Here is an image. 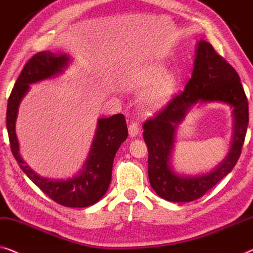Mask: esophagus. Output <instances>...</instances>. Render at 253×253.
<instances>
[{"label":"esophagus","mask_w":253,"mask_h":253,"mask_svg":"<svg viewBox=\"0 0 253 253\" xmlns=\"http://www.w3.org/2000/svg\"><path fill=\"white\" fill-rule=\"evenodd\" d=\"M128 131H129V136L133 138V137H136L138 135V131H140V129H138V125L136 123H131L129 127H128Z\"/></svg>","instance_id":"1"}]
</instances>
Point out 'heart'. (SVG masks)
<instances>
[{
	"label": "heart",
	"mask_w": 253,
	"mask_h": 253,
	"mask_svg": "<svg viewBox=\"0 0 253 253\" xmlns=\"http://www.w3.org/2000/svg\"><path fill=\"white\" fill-rule=\"evenodd\" d=\"M179 79L169 73L164 63H151L141 69L126 84L129 90H144L140 105L145 113H152L165 106L175 94Z\"/></svg>",
	"instance_id": "1"
}]
</instances>
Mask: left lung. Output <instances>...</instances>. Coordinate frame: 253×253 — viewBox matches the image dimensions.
I'll use <instances>...</instances> for the list:
<instances>
[{"mask_svg":"<svg viewBox=\"0 0 253 253\" xmlns=\"http://www.w3.org/2000/svg\"><path fill=\"white\" fill-rule=\"evenodd\" d=\"M195 56L193 74L183 92L143 125L149 181L159 197L173 203L198 199L232 172L241 156L249 124L248 98L236 71L202 39L197 41ZM209 102L227 104L233 110L230 150L212 170L196 174L177 172L171 164L177 126L191 108Z\"/></svg>","mask_w":253,"mask_h":253,"instance_id":"1","label":"left lung"}]
</instances>
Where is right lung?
Returning a JSON list of instances; mask_svg holds the SVG:
<instances>
[{
  "mask_svg": "<svg viewBox=\"0 0 253 253\" xmlns=\"http://www.w3.org/2000/svg\"><path fill=\"white\" fill-rule=\"evenodd\" d=\"M73 62L70 55L63 52L42 51L26 63L17 79L6 108V129L10 147L21 170L52 201L67 208H87L97 203L109 189L112 176V165L116 152L128 136L125 117L115 115L98 118L95 135L86 162L73 176L67 179H51L34 172L20 154L16 134V122L20 102L31 89V84L54 79Z\"/></svg>",
  "mask_w": 253,
  "mask_h": 253,
  "instance_id": "1",
  "label": "right lung"
}]
</instances>
